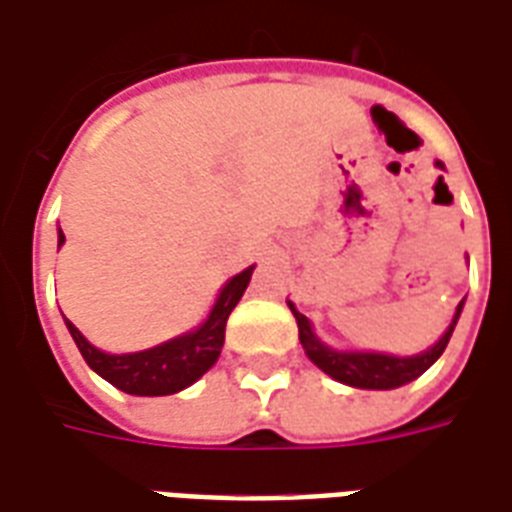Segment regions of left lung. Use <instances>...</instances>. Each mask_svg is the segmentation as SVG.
<instances>
[{
    "label": "left lung",
    "instance_id": "8db88e82",
    "mask_svg": "<svg viewBox=\"0 0 512 512\" xmlns=\"http://www.w3.org/2000/svg\"><path fill=\"white\" fill-rule=\"evenodd\" d=\"M442 166V163H439ZM294 319H297V330H300V343L305 354L311 357L313 365H319L324 374H330L333 379L343 384H352V387H363V390H393L401 384L412 382L420 374H425L431 365L439 360V354L445 352L447 341L455 330V322L461 316L464 302L458 305V311L453 316V324L447 327V333L439 338L436 346H431L428 352L417 354V357H390V354H371V352H335L330 346H324L311 330V322L302 316L292 302Z\"/></svg>",
    "mask_w": 512,
    "mask_h": 512
}]
</instances>
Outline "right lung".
Listing matches in <instances>:
<instances>
[{"label":"right lung","mask_w":512,"mask_h":512,"mask_svg":"<svg viewBox=\"0 0 512 512\" xmlns=\"http://www.w3.org/2000/svg\"><path fill=\"white\" fill-rule=\"evenodd\" d=\"M65 242V234L59 231V245ZM253 267H248L240 275H234L223 292H220L215 308H212L210 319L201 324L196 333L179 335L174 341L160 343L155 349L136 354H106L95 349L92 343L78 333L76 324L67 322V330L76 341L78 352L84 354L87 365L100 374L106 382H111L119 390L130 395H171L185 390L199 376L210 371L215 360H218L220 349H223V338H226V322L234 305L240 302L242 292L248 289Z\"/></svg>","instance_id":"right-lung-1"}]
</instances>
